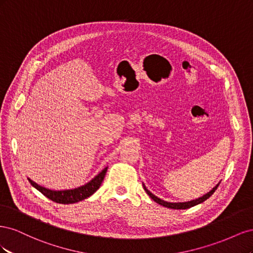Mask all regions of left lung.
Returning a JSON list of instances; mask_svg holds the SVG:
<instances>
[{
  "label": "left lung",
  "instance_id": "8db88e82",
  "mask_svg": "<svg viewBox=\"0 0 253 253\" xmlns=\"http://www.w3.org/2000/svg\"><path fill=\"white\" fill-rule=\"evenodd\" d=\"M220 182H218L217 185L214 187L210 192H208L207 194H205V195H203L202 197H198V198H196V200H193V201H190V202H185V203H169V202H166V201H163V200H160L159 197H157V196H155L154 194L153 193H151L150 191L145 188V186L143 185V189H144V191L145 192L148 193V195L152 198L153 201L154 202H156L157 204H159V205H162V206H164V207H166V208H170V209H188V208H191V207H194V206H196V205H198V204H201V203H203V202H205L206 200H208V198L215 192V190L217 189V187H218V185H219Z\"/></svg>",
  "mask_w": 253,
  "mask_h": 253
}]
</instances>
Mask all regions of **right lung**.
Here are the masks:
<instances>
[{"label":"right lung","instance_id":"obj_1","mask_svg":"<svg viewBox=\"0 0 253 253\" xmlns=\"http://www.w3.org/2000/svg\"><path fill=\"white\" fill-rule=\"evenodd\" d=\"M108 171V167L104 168V169L99 173L97 176L85 183L84 186L78 187L76 189H71V190H62V191H55V190H49L44 188L40 185H38L35 181L32 179H29V182L32 183V186L35 187L38 191L49 198L50 201L58 203V204H74V203H78L80 201L85 200V198L89 197L90 195H93L96 191L99 189V187L101 186V183L103 181V178L105 176V173Z\"/></svg>","mask_w":253,"mask_h":253}]
</instances>
